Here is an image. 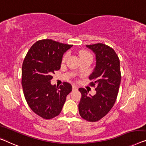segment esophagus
Segmentation results:
<instances>
[{
  "label": "esophagus",
  "mask_w": 146,
  "mask_h": 146,
  "mask_svg": "<svg viewBox=\"0 0 146 146\" xmlns=\"http://www.w3.org/2000/svg\"><path fill=\"white\" fill-rule=\"evenodd\" d=\"M78 87L76 86H72V90H78Z\"/></svg>",
  "instance_id": "1"
}]
</instances>
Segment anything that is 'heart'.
Returning a JSON list of instances; mask_svg holds the SVG:
<instances>
[{"mask_svg": "<svg viewBox=\"0 0 146 146\" xmlns=\"http://www.w3.org/2000/svg\"><path fill=\"white\" fill-rule=\"evenodd\" d=\"M79 56L80 58H84V57H86V56H91V54L89 53L88 52L86 51V50H80V52H79ZM65 59H66V56H64V57L62 58V60L64 61Z\"/></svg>", "mask_w": 146, "mask_h": 146, "instance_id": "b5f03b06", "label": "heart"}]
</instances>
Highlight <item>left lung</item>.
I'll list each match as a JSON object with an SVG mask.
<instances>
[{
  "label": "left lung",
  "instance_id": "1",
  "mask_svg": "<svg viewBox=\"0 0 146 146\" xmlns=\"http://www.w3.org/2000/svg\"><path fill=\"white\" fill-rule=\"evenodd\" d=\"M96 54V66L89 76L91 86H96V94L80 88L82 98L78 105L82 119L96 122L104 117L115 104L121 81L120 60L113 48L103 43L86 45Z\"/></svg>",
  "mask_w": 146,
  "mask_h": 146
}]
</instances>
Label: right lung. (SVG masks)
I'll use <instances>...</instances> for the list:
<instances>
[{"mask_svg":"<svg viewBox=\"0 0 146 146\" xmlns=\"http://www.w3.org/2000/svg\"><path fill=\"white\" fill-rule=\"evenodd\" d=\"M72 45L42 39L27 52L22 64V86L27 104L39 117L50 119L62 111L72 91L68 82L56 86L50 84L52 74L60 68L63 54Z\"/></svg>","mask_w":146,"mask_h":146,"instance_id":"add662e5","label":"right lung"}]
</instances>
